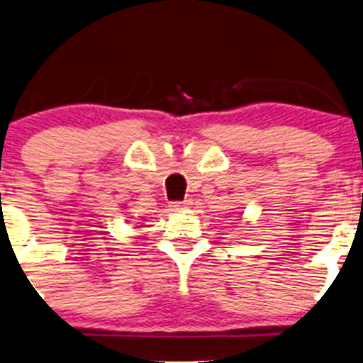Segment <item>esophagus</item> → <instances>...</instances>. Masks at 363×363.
Segmentation results:
<instances>
[{
  "instance_id": "34e87169",
  "label": "esophagus",
  "mask_w": 363,
  "mask_h": 363,
  "mask_svg": "<svg viewBox=\"0 0 363 363\" xmlns=\"http://www.w3.org/2000/svg\"><path fill=\"white\" fill-rule=\"evenodd\" d=\"M189 206H190L189 200H185V202H172V203H169V211H173V212H182L183 208H186Z\"/></svg>"
}]
</instances>
